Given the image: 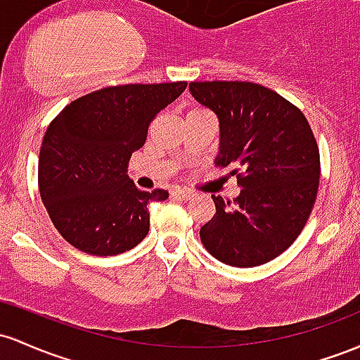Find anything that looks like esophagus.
<instances>
[{
    "label": "esophagus",
    "instance_id": "esophagus-1",
    "mask_svg": "<svg viewBox=\"0 0 360 360\" xmlns=\"http://www.w3.org/2000/svg\"><path fill=\"white\" fill-rule=\"evenodd\" d=\"M173 195L180 197V199H192L193 192L188 191V188H175V191H173Z\"/></svg>",
    "mask_w": 360,
    "mask_h": 360
}]
</instances>
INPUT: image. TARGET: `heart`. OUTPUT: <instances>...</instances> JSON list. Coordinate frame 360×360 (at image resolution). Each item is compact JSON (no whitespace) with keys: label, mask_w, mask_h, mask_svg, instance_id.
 Wrapping results in <instances>:
<instances>
[{"label":"heart","mask_w":360,"mask_h":360,"mask_svg":"<svg viewBox=\"0 0 360 360\" xmlns=\"http://www.w3.org/2000/svg\"><path fill=\"white\" fill-rule=\"evenodd\" d=\"M193 110H202V108H193Z\"/></svg>","instance_id":"obj_1"}]
</instances>
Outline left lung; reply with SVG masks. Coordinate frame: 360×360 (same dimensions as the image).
I'll return each instance as SVG.
<instances>
[{"instance_id":"8db88e82","label":"left lung","mask_w":360,"mask_h":360,"mask_svg":"<svg viewBox=\"0 0 360 360\" xmlns=\"http://www.w3.org/2000/svg\"><path fill=\"white\" fill-rule=\"evenodd\" d=\"M191 93L219 119L216 165L233 167L241 187L233 202L212 195L216 214L200 241L231 267L267 264L308 223L320 184V151L296 105L250 82H193Z\"/></svg>"}]
</instances>
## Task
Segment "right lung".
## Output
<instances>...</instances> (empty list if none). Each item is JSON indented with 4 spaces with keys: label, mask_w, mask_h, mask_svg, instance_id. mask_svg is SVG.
Returning a JSON list of instances; mask_svg holds the SVG:
<instances>
[{
    "label": "right lung",
    "mask_w": 360,
    "mask_h": 360,
    "mask_svg": "<svg viewBox=\"0 0 360 360\" xmlns=\"http://www.w3.org/2000/svg\"><path fill=\"white\" fill-rule=\"evenodd\" d=\"M187 82L107 86L71 102L47 127L39 156V191L51 221L75 248L112 257L149 231L148 204L167 191L144 192L129 179L132 153L144 146L156 114Z\"/></svg>",
    "instance_id": "add662e5"
}]
</instances>
